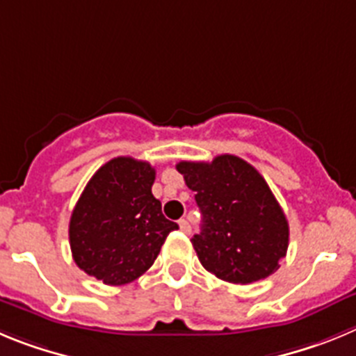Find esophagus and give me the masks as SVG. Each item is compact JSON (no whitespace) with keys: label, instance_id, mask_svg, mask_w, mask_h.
I'll use <instances>...</instances> for the list:
<instances>
[{"label":"esophagus","instance_id":"34e87169","mask_svg":"<svg viewBox=\"0 0 356 356\" xmlns=\"http://www.w3.org/2000/svg\"><path fill=\"white\" fill-rule=\"evenodd\" d=\"M179 227H181V230L184 234H190L191 232L190 222H188V220H184V218H182V220H179Z\"/></svg>","mask_w":356,"mask_h":356}]
</instances>
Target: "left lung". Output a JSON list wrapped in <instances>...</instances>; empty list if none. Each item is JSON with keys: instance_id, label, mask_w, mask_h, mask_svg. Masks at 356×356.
Here are the masks:
<instances>
[{"instance_id": "obj_1", "label": "left lung", "mask_w": 356, "mask_h": 356, "mask_svg": "<svg viewBox=\"0 0 356 356\" xmlns=\"http://www.w3.org/2000/svg\"><path fill=\"white\" fill-rule=\"evenodd\" d=\"M177 172L204 216L200 234L191 238L202 266L232 284L273 275L289 246V223L264 177L232 154L181 161Z\"/></svg>"}]
</instances>
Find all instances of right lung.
<instances>
[{"mask_svg": "<svg viewBox=\"0 0 356 356\" xmlns=\"http://www.w3.org/2000/svg\"><path fill=\"white\" fill-rule=\"evenodd\" d=\"M156 170L147 161L113 158L85 186L69 223L78 268L106 286H122L154 264L166 236L177 230L152 195Z\"/></svg>", "mask_w": 356, "mask_h": 356, "instance_id": "obj_1", "label": "right lung"}]
</instances>
